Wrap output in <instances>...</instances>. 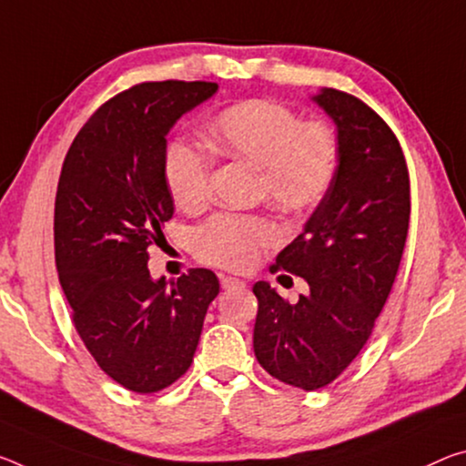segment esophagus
<instances>
[{
    "label": "esophagus",
    "instance_id": "1",
    "mask_svg": "<svg viewBox=\"0 0 466 466\" xmlns=\"http://www.w3.org/2000/svg\"><path fill=\"white\" fill-rule=\"evenodd\" d=\"M238 286H245V282H242V279H238V278H221V288H224V290H232V288H238Z\"/></svg>",
    "mask_w": 466,
    "mask_h": 466
}]
</instances>
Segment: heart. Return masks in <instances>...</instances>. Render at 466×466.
<instances>
[{
  "label": "heart",
  "instance_id": "1",
  "mask_svg": "<svg viewBox=\"0 0 466 466\" xmlns=\"http://www.w3.org/2000/svg\"><path fill=\"white\" fill-rule=\"evenodd\" d=\"M213 153L257 169V195L286 213L311 211L323 201L338 167V135L326 120H299L284 103L247 99L228 106L205 124ZM164 180L174 203L197 211L209 198L211 161L176 138L164 153ZM279 240L261 216L218 213L195 234V253L218 268L245 271Z\"/></svg>",
  "mask_w": 466,
  "mask_h": 466
}]
</instances>
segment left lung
<instances>
[{"mask_svg":"<svg viewBox=\"0 0 466 466\" xmlns=\"http://www.w3.org/2000/svg\"><path fill=\"white\" fill-rule=\"evenodd\" d=\"M313 101L338 128L334 182L271 273L284 269L309 286L288 302L268 282L253 349L259 365L288 386L319 390L349 367L371 336L392 290L409 234L410 182L400 143L360 99L321 88Z\"/></svg>","mask_w":466,"mask_h":466,"instance_id":"obj_1","label":"left lung"}]
</instances>
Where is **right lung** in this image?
I'll list each match as a JSON object with an SVG mask.
<instances>
[{"mask_svg": "<svg viewBox=\"0 0 466 466\" xmlns=\"http://www.w3.org/2000/svg\"><path fill=\"white\" fill-rule=\"evenodd\" d=\"M216 91L205 80H164L116 95L72 140L57 182L56 265L74 328L101 371L137 394L159 392L188 371L219 292L211 269L167 284L147 268L174 216L166 135Z\"/></svg>", "mask_w": 466, "mask_h": 466, "instance_id": "right-lung-1", "label": "right lung"}]
</instances>
